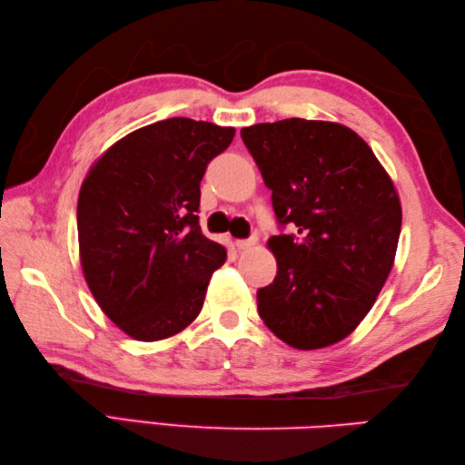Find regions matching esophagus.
<instances>
[{"label":"esophagus","instance_id":"esophagus-1","mask_svg":"<svg viewBox=\"0 0 465 465\" xmlns=\"http://www.w3.org/2000/svg\"><path fill=\"white\" fill-rule=\"evenodd\" d=\"M255 243H258V240H255V238H248V240H238V242H235V245H238V250H250V248H253Z\"/></svg>","mask_w":465,"mask_h":465}]
</instances>
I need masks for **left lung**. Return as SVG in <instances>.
Segmentation results:
<instances>
[{
  "label": "left lung",
  "mask_w": 465,
  "mask_h": 465,
  "mask_svg": "<svg viewBox=\"0 0 465 465\" xmlns=\"http://www.w3.org/2000/svg\"><path fill=\"white\" fill-rule=\"evenodd\" d=\"M280 227L275 280L258 290L263 323L295 350L343 340L368 315L396 258L401 205L371 147L350 127L282 120L243 127Z\"/></svg>",
  "instance_id": "obj_1"
}]
</instances>
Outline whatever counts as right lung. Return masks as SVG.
I'll use <instances>...</instances> for the list:
<instances>
[{
	"label": "right lung",
	"mask_w": 465,
	"mask_h": 465,
	"mask_svg": "<svg viewBox=\"0 0 465 465\" xmlns=\"http://www.w3.org/2000/svg\"><path fill=\"white\" fill-rule=\"evenodd\" d=\"M233 127L172 117L125 135L87 173L77 200L85 282L117 328L140 341L170 338L202 312L227 252L200 227L205 167Z\"/></svg>",
	"instance_id": "right-lung-1"
}]
</instances>
